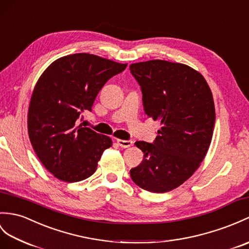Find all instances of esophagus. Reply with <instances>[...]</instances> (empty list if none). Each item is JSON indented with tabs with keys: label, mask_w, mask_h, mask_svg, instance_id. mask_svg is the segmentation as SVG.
<instances>
[{
	"label": "esophagus",
	"mask_w": 249,
	"mask_h": 249,
	"mask_svg": "<svg viewBox=\"0 0 249 249\" xmlns=\"http://www.w3.org/2000/svg\"><path fill=\"white\" fill-rule=\"evenodd\" d=\"M117 143L119 144V145L121 146V147H123V148H127V147H129V146H131L132 145V141H130V140H120V139H118L117 140Z\"/></svg>",
	"instance_id": "esophagus-1"
}]
</instances>
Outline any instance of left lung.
<instances>
[{"mask_svg": "<svg viewBox=\"0 0 249 249\" xmlns=\"http://www.w3.org/2000/svg\"><path fill=\"white\" fill-rule=\"evenodd\" d=\"M129 69L145 114L161 122L153 143H135L144 158L130 176L149 192H169L193 175L210 146L215 123L211 90L203 75L182 63L156 59Z\"/></svg>", "mask_w": 249, "mask_h": 249, "instance_id": "1", "label": "left lung"}]
</instances>
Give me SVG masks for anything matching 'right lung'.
Wrapping results in <instances>:
<instances>
[{
	"instance_id": "add662e5",
	"label": "right lung",
	"mask_w": 249,
	"mask_h": 249,
	"mask_svg": "<svg viewBox=\"0 0 249 249\" xmlns=\"http://www.w3.org/2000/svg\"><path fill=\"white\" fill-rule=\"evenodd\" d=\"M127 63L78 53L55 60L35 86L28 109V136L37 157L49 172L66 182H76L96 171L111 139L78 126L92 110L98 92Z\"/></svg>"
}]
</instances>
